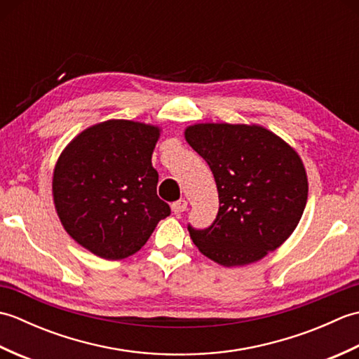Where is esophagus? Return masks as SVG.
I'll list each match as a JSON object with an SVG mask.
<instances>
[{"mask_svg":"<svg viewBox=\"0 0 359 359\" xmlns=\"http://www.w3.org/2000/svg\"><path fill=\"white\" fill-rule=\"evenodd\" d=\"M187 208H188V202L185 199H180L171 205V210L174 215H180V212H184Z\"/></svg>","mask_w":359,"mask_h":359,"instance_id":"obj_1","label":"esophagus"}]
</instances>
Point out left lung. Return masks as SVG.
<instances>
[{"label": "left lung", "mask_w": 359, "mask_h": 359, "mask_svg": "<svg viewBox=\"0 0 359 359\" xmlns=\"http://www.w3.org/2000/svg\"><path fill=\"white\" fill-rule=\"evenodd\" d=\"M185 139L205 158L219 193L208 228L188 225L194 245L224 266L253 264L284 243L307 203L306 168L297 152L257 125L199 123Z\"/></svg>", "instance_id": "left-lung-1"}]
</instances>
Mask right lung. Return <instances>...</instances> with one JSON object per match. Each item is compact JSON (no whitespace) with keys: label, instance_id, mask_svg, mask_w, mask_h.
<instances>
[{"label":"right lung","instance_id":"add662e5","mask_svg":"<svg viewBox=\"0 0 359 359\" xmlns=\"http://www.w3.org/2000/svg\"><path fill=\"white\" fill-rule=\"evenodd\" d=\"M158 135L157 126L108 120L85 129L60 156L52 179L57 215L95 256L117 261L137 253L171 215L151 163Z\"/></svg>","mask_w":359,"mask_h":359}]
</instances>
